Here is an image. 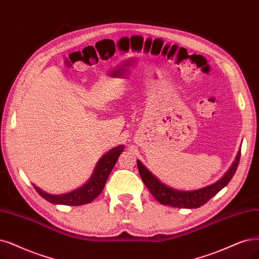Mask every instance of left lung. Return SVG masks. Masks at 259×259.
Returning a JSON list of instances; mask_svg holds the SVG:
<instances>
[{
    "instance_id": "left-lung-1",
    "label": "left lung",
    "mask_w": 259,
    "mask_h": 259,
    "mask_svg": "<svg viewBox=\"0 0 259 259\" xmlns=\"http://www.w3.org/2000/svg\"><path fill=\"white\" fill-rule=\"evenodd\" d=\"M240 155L241 148L238 150L235 161L232 163L231 167L228 168L223 177L219 179L217 183L192 191L176 190L162 184L140 160H138V167L143 183H144V185L150 191V193L154 195V197L160 204L177 208H198L206 204L210 198L220 192L232 180L237 170L239 161H240Z\"/></svg>"
}]
</instances>
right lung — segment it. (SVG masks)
I'll use <instances>...</instances> for the list:
<instances>
[{
	"label": "right lung",
	"mask_w": 259,
	"mask_h": 259,
	"mask_svg": "<svg viewBox=\"0 0 259 259\" xmlns=\"http://www.w3.org/2000/svg\"><path fill=\"white\" fill-rule=\"evenodd\" d=\"M123 151V145H118L112 148L107 154H104L97 164L95 166V169L91 178L80 188L70 191L68 193L64 194H50L42 191L40 188H34L39 195L47 199L49 203L59 204V205H67V206H81L92 203L93 200L98 197L102 192V190L107 183L108 177L111 174V171L118 160L121 152Z\"/></svg>",
	"instance_id": "1"
}]
</instances>
